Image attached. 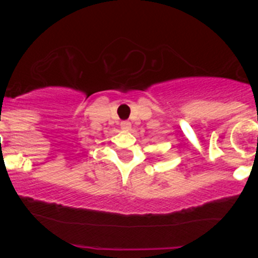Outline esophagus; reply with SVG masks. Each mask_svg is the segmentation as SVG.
Listing matches in <instances>:
<instances>
[{"label": "esophagus", "instance_id": "esophagus-1", "mask_svg": "<svg viewBox=\"0 0 258 258\" xmlns=\"http://www.w3.org/2000/svg\"><path fill=\"white\" fill-rule=\"evenodd\" d=\"M121 130L122 131H130L131 130V123L128 121L121 122Z\"/></svg>", "mask_w": 258, "mask_h": 258}]
</instances>
